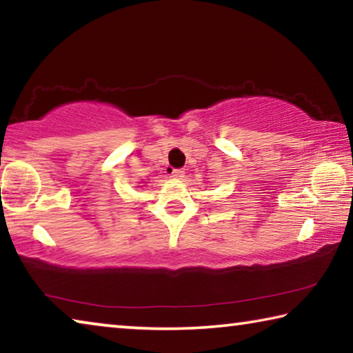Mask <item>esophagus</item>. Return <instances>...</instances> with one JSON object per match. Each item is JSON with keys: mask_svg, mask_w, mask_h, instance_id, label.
Listing matches in <instances>:
<instances>
[{"mask_svg": "<svg viewBox=\"0 0 353 353\" xmlns=\"http://www.w3.org/2000/svg\"><path fill=\"white\" fill-rule=\"evenodd\" d=\"M185 172L182 170H172L171 171V177L176 179V181H181V179H183Z\"/></svg>", "mask_w": 353, "mask_h": 353, "instance_id": "1", "label": "esophagus"}]
</instances>
